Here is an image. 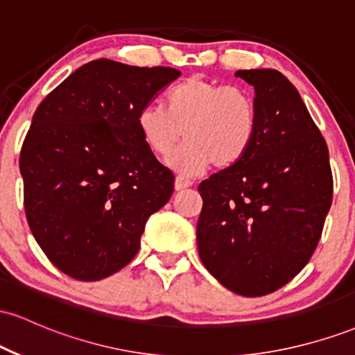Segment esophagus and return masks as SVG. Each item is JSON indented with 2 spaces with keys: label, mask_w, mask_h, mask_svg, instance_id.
<instances>
[{
  "label": "esophagus",
  "mask_w": 355,
  "mask_h": 355,
  "mask_svg": "<svg viewBox=\"0 0 355 355\" xmlns=\"http://www.w3.org/2000/svg\"><path fill=\"white\" fill-rule=\"evenodd\" d=\"M191 185V180L187 177H182V175H178L177 178H175V190H183V189H189Z\"/></svg>",
  "instance_id": "1"
}]
</instances>
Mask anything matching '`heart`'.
<instances>
[{"instance_id": "1", "label": "heart", "mask_w": 355, "mask_h": 355, "mask_svg": "<svg viewBox=\"0 0 355 355\" xmlns=\"http://www.w3.org/2000/svg\"><path fill=\"white\" fill-rule=\"evenodd\" d=\"M137 128L155 157L170 158L180 173H197L214 164L229 168L239 164L259 133V107L250 92L235 85L190 76L166 92L165 108L145 105Z\"/></svg>"}]
</instances>
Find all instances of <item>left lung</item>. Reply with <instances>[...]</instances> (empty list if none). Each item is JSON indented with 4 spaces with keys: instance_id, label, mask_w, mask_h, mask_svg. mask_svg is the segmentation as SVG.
Segmentation results:
<instances>
[{
    "instance_id": "left-lung-1",
    "label": "left lung",
    "mask_w": 355,
    "mask_h": 355,
    "mask_svg": "<svg viewBox=\"0 0 355 355\" xmlns=\"http://www.w3.org/2000/svg\"><path fill=\"white\" fill-rule=\"evenodd\" d=\"M255 88L259 133L239 164L198 185L203 266L235 294L279 291L307 266L332 205L329 148L299 92L277 70H239Z\"/></svg>"
}]
</instances>
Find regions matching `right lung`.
<instances>
[{
	"label": "right lung",
	"instance_id": "right-lung-1",
	"mask_svg": "<svg viewBox=\"0 0 355 355\" xmlns=\"http://www.w3.org/2000/svg\"><path fill=\"white\" fill-rule=\"evenodd\" d=\"M175 68L89 61L36 108L19 153L28 225L50 262L93 282L132 262L146 220L173 193L137 115Z\"/></svg>",
	"mask_w": 355,
	"mask_h": 355
}]
</instances>
